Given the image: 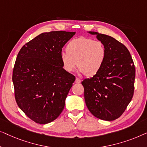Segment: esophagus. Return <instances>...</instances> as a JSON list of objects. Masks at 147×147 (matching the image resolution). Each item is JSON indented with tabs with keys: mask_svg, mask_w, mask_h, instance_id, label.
Returning a JSON list of instances; mask_svg holds the SVG:
<instances>
[{
	"mask_svg": "<svg viewBox=\"0 0 147 147\" xmlns=\"http://www.w3.org/2000/svg\"><path fill=\"white\" fill-rule=\"evenodd\" d=\"M81 82V80H80V78H78L76 77V80H75L76 83H79V82Z\"/></svg>",
	"mask_w": 147,
	"mask_h": 147,
	"instance_id": "obj_1",
	"label": "esophagus"
}]
</instances>
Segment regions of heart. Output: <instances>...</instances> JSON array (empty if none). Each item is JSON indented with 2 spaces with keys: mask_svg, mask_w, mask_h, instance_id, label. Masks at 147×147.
Instances as JSON below:
<instances>
[{
  "mask_svg": "<svg viewBox=\"0 0 147 147\" xmlns=\"http://www.w3.org/2000/svg\"><path fill=\"white\" fill-rule=\"evenodd\" d=\"M67 52L62 51L60 59L63 69L71 73L76 66L80 73L86 76H92L100 71L107 58L105 45L100 40L80 36L68 43Z\"/></svg>",
  "mask_w": 147,
  "mask_h": 147,
  "instance_id": "heart-1",
  "label": "heart"
}]
</instances>
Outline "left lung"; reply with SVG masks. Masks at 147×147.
<instances>
[{"mask_svg": "<svg viewBox=\"0 0 147 147\" xmlns=\"http://www.w3.org/2000/svg\"><path fill=\"white\" fill-rule=\"evenodd\" d=\"M98 40L105 45L107 58L96 75L81 83L86 107L95 117L111 121L125 112L132 100L135 88V67L125 45L108 35L96 32Z\"/></svg>", "mask_w": 147, "mask_h": 147, "instance_id": "obj_1", "label": "left lung"}]
</instances>
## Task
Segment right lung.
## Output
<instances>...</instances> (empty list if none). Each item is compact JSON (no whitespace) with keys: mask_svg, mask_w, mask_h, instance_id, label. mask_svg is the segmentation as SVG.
Segmentation results:
<instances>
[{"mask_svg":"<svg viewBox=\"0 0 147 147\" xmlns=\"http://www.w3.org/2000/svg\"><path fill=\"white\" fill-rule=\"evenodd\" d=\"M74 32H43L18 53L12 73L14 96L19 108L38 124L61 115L75 76L63 69L60 55Z\"/></svg>","mask_w":147,"mask_h":147,"instance_id":"obj_1","label":"right lung"}]
</instances>
